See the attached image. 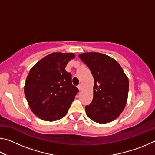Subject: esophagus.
Returning a JSON list of instances; mask_svg holds the SVG:
<instances>
[{"label": "esophagus", "instance_id": "1", "mask_svg": "<svg viewBox=\"0 0 155 155\" xmlns=\"http://www.w3.org/2000/svg\"><path fill=\"white\" fill-rule=\"evenodd\" d=\"M78 90H82V89H83V85H82V84L80 83L79 85H78Z\"/></svg>", "mask_w": 155, "mask_h": 155}]
</instances>
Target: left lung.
I'll return each instance as SVG.
<instances>
[{"mask_svg": "<svg viewBox=\"0 0 155 155\" xmlns=\"http://www.w3.org/2000/svg\"><path fill=\"white\" fill-rule=\"evenodd\" d=\"M78 57L90 68L94 79L93 100L85 106L86 114L100 124L114 121L127 104L128 77L118 63L106 54L85 52Z\"/></svg>", "mask_w": 155, "mask_h": 155, "instance_id": "obj_1", "label": "left lung"}]
</instances>
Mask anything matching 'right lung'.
<instances>
[{
	"label": "right lung",
	"instance_id": "obj_1",
	"mask_svg": "<svg viewBox=\"0 0 155 155\" xmlns=\"http://www.w3.org/2000/svg\"><path fill=\"white\" fill-rule=\"evenodd\" d=\"M73 53L53 52L31 68L25 85V95L31 111L44 121H56L66 115L78 90L72 84L65 67Z\"/></svg>",
	"mask_w": 155,
	"mask_h": 155
}]
</instances>
